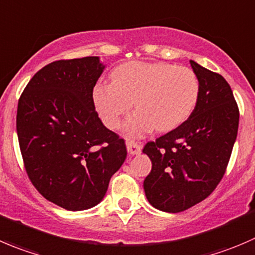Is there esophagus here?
<instances>
[{
    "label": "esophagus",
    "instance_id": "34e87169",
    "mask_svg": "<svg viewBox=\"0 0 255 255\" xmlns=\"http://www.w3.org/2000/svg\"><path fill=\"white\" fill-rule=\"evenodd\" d=\"M126 145H127L128 153L132 155L139 154L140 150H142V145L137 142H133V140H127V142H126Z\"/></svg>",
    "mask_w": 255,
    "mask_h": 255
}]
</instances>
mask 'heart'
Wrapping results in <instances>:
<instances>
[{
	"label": "heart",
	"mask_w": 255,
	"mask_h": 255,
	"mask_svg": "<svg viewBox=\"0 0 255 255\" xmlns=\"http://www.w3.org/2000/svg\"><path fill=\"white\" fill-rule=\"evenodd\" d=\"M111 78V83L93 87V103L105 125L116 129L134 101L137 111L123 126L129 137H142L154 128L174 129L189 117L198 100V78L184 66L132 61L117 66Z\"/></svg>",
	"instance_id": "1"
}]
</instances>
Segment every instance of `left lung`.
I'll return each instance as SVG.
<instances>
[{
  "label": "left lung",
  "instance_id": "8db88e82",
  "mask_svg": "<svg viewBox=\"0 0 255 255\" xmlns=\"http://www.w3.org/2000/svg\"><path fill=\"white\" fill-rule=\"evenodd\" d=\"M189 62L199 82L193 112L143 148L152 160L143 182L145 197L154 208L168 213L196 206L216 189L238 133L239 110L231 86L218 73Z\"/></svg>",
  "mask_w": 255,
  "mask_h": 255
}]
</instances>
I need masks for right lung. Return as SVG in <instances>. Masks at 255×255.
I'll list each match as a JSON object with an SVG mask.
<instances>
[{
  "label": "right lung",
  "instance_id": "right-lung-1",
  "mask_svg": "<svg viewBox=\"0 0 255 255\" xmlns=\"http://www.w3.org/2000/svg\"><path fill=\"white\" fill-rule=\"evenodd\" d=\"M105 67L100 57L52 62L18 101L17 135L28 178L67 211L97 206L127 157L125 139L103 126L93 103Z\"/></svg>",
  "mask_w": 255,
  "mask_h": 255
}]
</instances>
